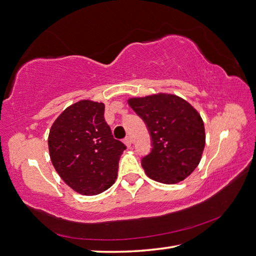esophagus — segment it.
<instances>
[{
  "label": "esophagus",
  "mask_w": 256,
  "mask_h": 256,
  "mask_svg": "<svg viewBox=\"0 0 256 256\" xmlns=\"http://www.w3.org/2000/svg\"><path fill=\"white\" fill-rule=\"evenodd\" d=\"M124 142L127 147H132V140L130 137H126L124 140Z\"/></svg>",
  "instance_id": "1"
}]
</instances>
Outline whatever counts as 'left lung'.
I'll return each mask as SVG.
<instances>
[{
  "mask_svg": "<svg viewBox=\"0 0 256 256\" xmlns=\"http://www.w3.org/2000/svg\"><path fill=\"white\" fill-rule=\"evenodd\" d=\"M128 104L145 121L153 142L142 160L146 176L164 184L184 180L198 166L206 145L204 120L184 98L171 93L129 98Z\"/></svg>",
  "mask_w": 256,
  "mask_h": 256,
  "instance_id": "obj_1",
  "label": "left lung"
}]
</instances>
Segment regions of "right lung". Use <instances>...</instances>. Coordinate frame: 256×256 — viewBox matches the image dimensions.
<instances>
[{"label":"right lung","instance_id":"add662e5","mask_svg":"<svg viewBox=\"0 0 256 256\" xmlns=\"http://www.w3.org/2000/svg\"><path fill=\"white\" fill-rule=\"evenodd\" d=\"M52 163L58 176L83 196L102 194L118 176L124 142L104 120V103L80 100L57 116L48 136Z\"/></svg>","mask_w":256,"mask_h":256}]
</instances>
